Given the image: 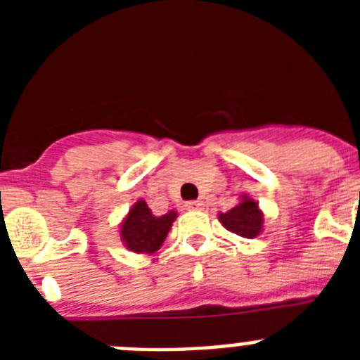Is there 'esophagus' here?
I'll return each mask as SVG.
<instances>
[{
	"label": "esophagus",
	"mask_w": 360,
	"mask_h": 360,
	"mask_svg": "<svg viewBox=\"0 0 360 360\" xmlns=\"http://www.w3.org/2000/svg\"><path fill=\"white\" fill-rule=\"evenodd\" d=\"M186 207L189 209V211H200V209H203V202H200V200H193V202H187Z\"/></svg>",
	"instance_id": "obj_1"
}]
</instances>
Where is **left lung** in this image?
Segmentation results:
<instances>
[{
    "instance_id": "8db88e82",
    "label": "left lung",
    "mask_w": 360,
    "mask_h": 360,
    "mask_svg": "<svg viewBox=\"0 0 360 360\" xmlns=\"http://www.w3.org/2000/svg\"><path fill=\"white\" fill-rule=\"evenodd\" d=\"M218 219L227 231L234 232L241 238H256L263 231V212L254 198L249 195H241L240 203L231 211L219 212Z\"/></svg>"
}]
</instances>
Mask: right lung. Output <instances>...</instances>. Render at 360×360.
Returning <instances> with one entry per match:
<instances>
[{
    "mask_svg": "<svg viewBox=\"0 0 360 360\" xmlns=\"http://www.w3.org/2000/svg\"><path fill=\"white\" fill-rule=\"evenodd\" d=\"M176 216V211L155 216L144 200H136L120 224V241L131 252L155 254L164 243Z\"/></svg>",
    "mask_w": 360,
    "mask_h": 360,
    "instance_id": "obj_1",
    "label": "right lung"
}]
</instances>
